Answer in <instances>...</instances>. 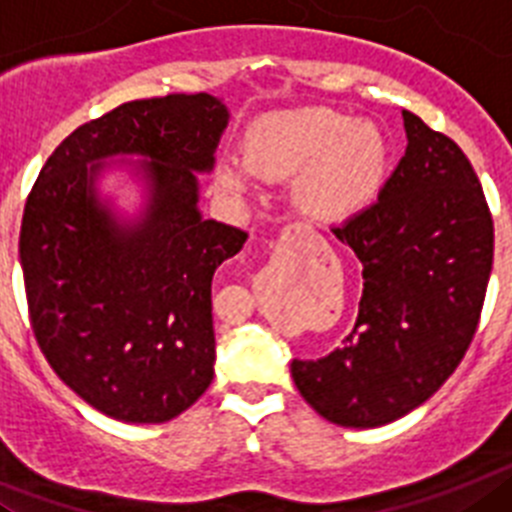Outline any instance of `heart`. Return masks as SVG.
Listing matches in <instances>:
<instances>
[{"instance_id":"heart-1","label":"heart","mask_w":512,"mask_h":512,"mask_svg":"<svg viewBox=\"0 0 512 512\" xmlns=\"http://www.w3.org/2000/svg\"><path fill=\"white\" fill-rule=\"evenodd\" d=\"M244 164L257 175L301 172L296 201L311 216H348L376 198L389 172V141L373 123L330 108L270 115L247 136ZM221 190L242 195L247 175L219 167Z\"/></svg>"}]
</instances>
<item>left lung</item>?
Wrapping results in <instances>:
<instances>
[{"instance_id":"1","label":"left lung","mask_w":512,"mask_h":512,"mask_svg":"<svg viewBox=\"0 0 512 512\" xmlns=\"http://www.w3.org/2000/svg\"><path fill=\"white\" fill-rule=\"evenodd\" d=\"M407 149L379 201L335 226L363 265L355 327L317 361L293 358L301 397L342 428H379L428 402L477 332L495 229L464 151L402 110Z\"/></svg>"}]
</instances>
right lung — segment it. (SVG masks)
Returning a JSON list of instances; mask_svg holds the SVG:
<instances>
[{"instance_id": "right-lung-1", "label": "right lung", "mask_w": 512, "mask_h": 512, "mask_svg": "<svg viewBox=\"0 0 512 512\" xmlns=\"http://www.w3.org/2000/svg\"><path fill=\"white\" fill-rule=\"evenodd\" d=\"M226 126L229 108L206 92L123 102L69 133L28 195L20 265L35 340L113 420H172L213 379L211 281L247 242L198 208ZM110 169L140 185L133 217L99 190Z\"/></svg>"}]
</instances>
